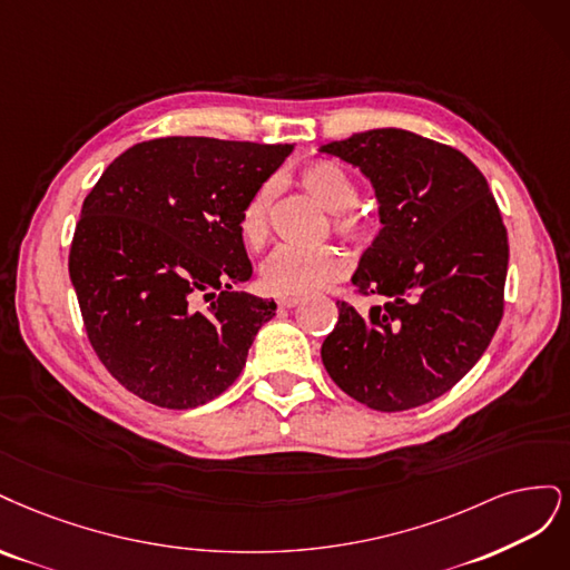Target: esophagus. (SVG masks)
<instances>
[{
    "instance_id": "1",
    "label": "esophagus",
    "mask_w": 570,
    "mask_h": 570,
    "mask_svg": "<svg viewBox=\"0 0 570 570\" xmlns=\"http://www.w3.org/2000/svg\"><path fill=\"white\" fill-rule=\"evenodd\" d=\"M277 305H279V309H288V307L301 305V298H279Z\"/></svg>"
}]
</instances>
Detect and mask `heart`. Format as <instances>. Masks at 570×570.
Segmentation results:
<instances>
[{
	"label": "heart",
	"instance_id": "obj_1",
	"mask_svg": "<svg viewBox=\"0 0 570 570\" xmlns=\"http://www.w3.org/2000/svg\"><path fill=\"white\" fill-rule=\"evenodd\" d=\"M298 185L332 213L334 232L347 242H364L376 229V217L355 206L357 181L338 160H309L298 170ZM272 185L250 194L238 213V236L246 248L261 250L269 238ZM345 274V261L334 248H282L261 269V284L277 298H305Z\"/></svg>",
	"mask_w": 570,
	"mask_h": 570
}]
</instances>
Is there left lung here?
<instances>
[{
    "mask_svg": "<svg viewBox=\"0 0 570 570\" xmlns=\"http://www.w3.org/2000/svg\"><path fill=\"white\" fill-rule=\"evenodd\" d=\"M379 198L381 232L353 286L366 315L338 301L322 362L343 393L379 412L445 395L481 360L504 312L507 227L483 173L448 144L383 127L324 144Z\"/></svg>",
    "mask_w": 570,
    "mask_h": 570,
    "instance_id": "obj_1",
    "label": "left lung"
}]
</instances>
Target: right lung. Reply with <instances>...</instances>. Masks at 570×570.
Masks as SVG:
<instances>
[{
    "mask_svg": "<svg viewBox=\"0 0 570 570\" xmlns=\"http://www.w3.org/2000/svg\"><path fill=\"white\" fill-rule=\"evenodd\" d=\"M291 151L151 139L120 154L87 194L68 272L87 338L122 389L156 407L191 410L242 374L277 305L232 288L253 274L238 213Z\"/></svg>",
    "mask_w": 570,
    "mask_h": 570,
    "instance_id": "right-lung-1",
    "label": "right lung"
}]
</instances>
